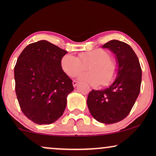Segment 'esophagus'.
<instances>
[{
	"label": "esophagus",
	"mask_w": 156,
	"mask_h": 156,
	"mask_svg": "<svg viewBox=\"0 0 156 156\" xmlns=\"http://www.w3.org/2000/svg\"><path fill=\"white\" fill-rule=\"evenodd\" d=\"M78 84H79V82H77V81H73V82H72V84H73L74 87H76L77 86Z\"/></svg>",
	"instance_id": "34e87169"
}]
</instances>
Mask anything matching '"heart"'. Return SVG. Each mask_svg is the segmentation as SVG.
I'll use <instances>...</instances> for the list:
<instances>
[{
	"label": "heart",
	"mask_w": 156,
	"mask_h": 156,
	"mask_svg": "<svg viewBox=\"0 0 156 156\" xmlns=\"http://www.w3.org/2000/svg\"><path fill=\"white\" fill-rule=\"evenodd\" d=\"M109 52L103 49H97L81 53L77 57L66 55L61 61L63 71L69 76H75L86 70L87 67L91 72L82 73L78 76V80L84 81L93 86L110 84L117 74V65L110 58Z\"/></svg>",
	"instance_id": "b5f03b06"
}]
</instances>
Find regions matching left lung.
<instances>
[{
	"instance_id": "8db88e82",
	"label": "left lung",
	"mask_w": 156,
	"mask_h": 156,
	"mask_svg": "<svg viewBox=\"0 0 156 156\" xmlns=\"http://www.w3.org/2000/svg\"><path fill=\"white\" fill-rule=\"evenodd\" d=\"M102 48L108 49L116 56V77L107 88L92 89L87 103L96 120L112 124L125 119L133 108L140 93L142 71L137 55L128 44L113 40Z\"/></svg>"
}]
</instances>
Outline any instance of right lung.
Instances as JSON below:
<instances>
[{"label": "right lung", "instance_id": "obj_1", "mask_svg": "<svg viewBox=\"0 0 156 156\" xmlns=\"http://www.w3.org/2000/svg\"><path fill=\"white\" fill-rule=\"evenodd\" d=\"M67 52L47 40L27 45L14 68L16 93L21 111L37 124H50L62 116L74 90L61 60Z\"/></svg>", "mask_w": 156, "mask_h": 156}]
</instances>
